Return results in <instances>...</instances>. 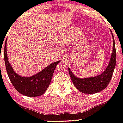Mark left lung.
I'll return each instance as SVG.
<instances>
[{
  "label": "left lung",
  "mask_w": 123,
  "mask_h": 123,
  "mask_svg": "<svg viewBox=\"0 0 123 123\" xmlns=\"http://www.w3.org/2000/svg\"><path fill=\"white\" fill-rule=\"evenodd\" d=\"M113 37V50L112 54L111 57V60L106 69L101 75L96 77L79 79L73 75L72 71L68 68V71L71 79L74 86L77 87L79 91L85 94H94L101 91L107 87L112 77L113 73L116 67V52L114 36L111 31Z\"/></svg>",
  "instance_id": "8db88e82"
}]
</instances>
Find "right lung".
I'll return each mask as SVG.
<instances>
[{
	"label": "right lung",
	"mask_w": 123,
	"mask_h": 123,
	"mask_svg": "<svg viewBox=\"0 0 123 123\" xmlns=\"http://www.w3.org/2000/svg\"><path fill=\"white\" fill-rule=\"evenodd\" d=\"M4 46V61L7 73L12 86L18 92L23 95L35 97L42 95L50 85L54 70L60 61L53 62L36 75L30 77H24L16 74L9 62L7 56L6 43Z\"/></svg>",
	"instance_id": "add662e5"
}]
</instances>
